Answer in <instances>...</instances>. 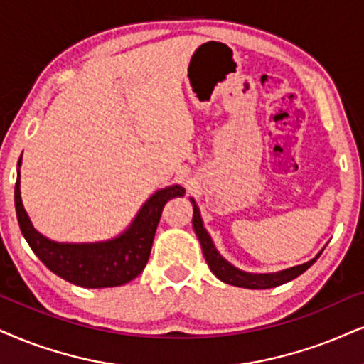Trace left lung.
I'll use <instances>...</instances> for the list:
<instances>
[{
  "label": "left lung",
  "mask_w": 364,
  "mask_h": 364,
  "mask_svg": "<svg viewBox=\"0 0 364 364\" xmlns=\"http://www.w3.org/2000/svg\"><path fill=\"white\" fill-rule=\"evenodd\" d=\"M191 203L194 205L192 226H194L196 235L199 237L200 246H203V255L205 262H208L210 272H213L219 280L224 282V284L243 287V289H272V287H278L285 284V282L294 280V278H297L299 275H302V273L306 272L317 258H319L321 253L317 255L316 258H312L311 262L297 264V267L287 268V270H282L277 273H248L243 270H237L236 267H232L230 262H226V259L219 255V251L216 250V246H214L213 240H210L209 232L205 231L203 218H200L199 208H197L196 200L191 199Z\"/></svg>",
  "instance_id": "8db88e82"
}]
</instances>
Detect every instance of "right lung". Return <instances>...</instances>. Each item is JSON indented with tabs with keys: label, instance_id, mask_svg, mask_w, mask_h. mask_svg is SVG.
Returning <instances> with one entry per match:
<instances>
[{
	"label": "right lung",
	"instance_id": "right-lung-1",
	"mask_svg": "<svg viewBox=\"0 0 364 364\" xmlns=\"http://www.w3.org/2000/svg\"><path fill=\"white\" fill-rule=\"evenodd\" d=\"M20 165L21 156L15 183V209L21 235L48 270L86 289L124 285L140 275L150 258L164 205L173 197L186 194L181 186L156 191L138 210L128 230L114 240L101 243H57L40 235L26 214L20 196Z\"/></svg>",
	"mask_w": 364,
	"mask_h": 364
}]
</instances>
